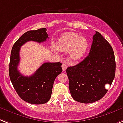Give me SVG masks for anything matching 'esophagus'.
Instances as JSON below:
<instances>
[{"mask_svg":"<svg viewBox=\"0 0 123 123\" xmlns=\"http://www.w3.org/2000/svg\"><path fill=\"white\" fill-rule=\"evenodd\" d=\"M67 68V64H65V63H63V65H62L63 70V71L66 70Z\"/></svg>","mask_w":123,"mask_h":123,"instance_id":"obj_1","label":"esophagus"}]
</instances>
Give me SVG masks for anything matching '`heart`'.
I'll use <instances>...</instances> for the list:
<instances>
[{
    "mask_svg": "<svg viewBox=\"0 0 123 123\" xmlns=\"http://www.w3.org/2000/svg\"><path fill=\"white\" fill-rule=\"evenodd\" d=\"M56 48L61 51H68L71 60L77 61L86 53L88 48V42L85 37L79 36L75 32H67L58 39Z\"/></svg>",
    "mask_w": 123,
    "mask_h": 123,
    "instance_id": "b5f03b06",
    "label": "heart"
}]
</instances>
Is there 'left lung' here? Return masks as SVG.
Masks as SVG:
<instances>
[{"mask_svg":"<svg viewBox=\"0 0 123 123\" xmlns=\"http://www.w3.org/2000/svg\"><path fill=\"white\" fill-rule=\"evenodd\" d=\"M69 89L75 101L90 104L100 100L107 92L115 77L116 61L112 48L98 32L93 35L88 56L67 68Z\"/></svg>","mask_w":123,"mask_h":123,"instance_id":"1","label":"left lung"}]
</instances>
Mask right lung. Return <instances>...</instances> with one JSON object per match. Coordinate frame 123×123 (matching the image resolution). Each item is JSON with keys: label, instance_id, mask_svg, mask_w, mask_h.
Wrapping results in <instances>:
<instances>
[{"label": "right lung", "instance_id": "add662e5", "mask_svg": "<svg viewBox=\"0 0 123 123\" xmlns=\"http://www.w3.org/2000/svg\"><path fill=\"white\" fill-rule=\"evenodd\" d=\"M49 38L46 28L25 32L14 43L11 50L9 73L14 88L19 97L32 104H43L49 100L56 77L62 73L60 62L44 63L31 76H24L18 70L21 46L28 41L43 43Z\"/></svg>", "mask_w": 123, "mask_h": 123}]
</instances>
